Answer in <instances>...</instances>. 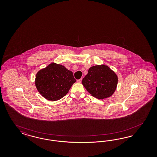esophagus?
I'll use <instances>...</instances> for the list:
<instances>
[{
	"mask_svg": "<svg viewBox=\"0 0 157 157\" xmlns=\"http://www.w3.org/2000/svg\"><path fill=\"white\" fill-rule=\"evenodd\" d=\"M82 80V78H81L80 79H78V80H77V82H78V83H81Z\"/></svg>",
	"mask_w": 157,
	"mask_h": 157,
	"instance_id": "34e87169",
	"label": "esophagus"
}]
</instances>
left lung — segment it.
<instances>
[{
	"mask_svg": "<svg viewBox=\"0 0 157 157\" xmlns=\"http://www.w3.org/2000/svg\"><path fill=\"white\" fill-rule=\"evenodd\" d=\"M118 78L109 67L100 65L91 67L82 83L86 89L98 99L109 97L114 93Z\"/></svg>",
	"mask_w": 157,
	"mask_h": 157,
	"instance_id": "obj_1",
	"label": "left lung"
}]
</instances>
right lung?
I'll use <instances>...</instances> for the list:
<instances>
[{
	"instance_id": "obj_1",
	"label": "right lung",
	"mask_w": 157,
	"mask_h": 157,
	"mask_svg": "<svg viewBox=\"0 0 157 157\" xmlns=\"http://www.w3.org/2000/svg\"><path fill=\"white\" fill-rule=\"evenodd\" d=\"M75 82L72 72L64 66L53 63L37 73L35 84L45 98L57 101L66 95Z\"/></svg>"
}]
</instances>
